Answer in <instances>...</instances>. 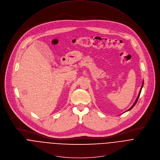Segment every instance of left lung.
I'll return each mask as SVG.
<instances>
[{"instance_id": "obj_1", "label": "left lung", "mask_w": 160, "mask_h": 160, "mask_svg": "<svg viewBox=\"0 0 160 160\" xmlns=\"http://www.w3.org/2000/svg\"><path fill=\"white\" fill-rule=\"evenodd\" d=\"M143 83H144V82H142V86H141V89H140V91H139V95H138V97H137V98H136V100H135V102H134V103H133V105H132V107L130 108V109H129L127 111H130L131 109H132V108H133V107L134 106L136 105V103H137V102H138V98H139V95H140V93H141V90H142V86H143Z\"/></svg>"}]
</instances>
